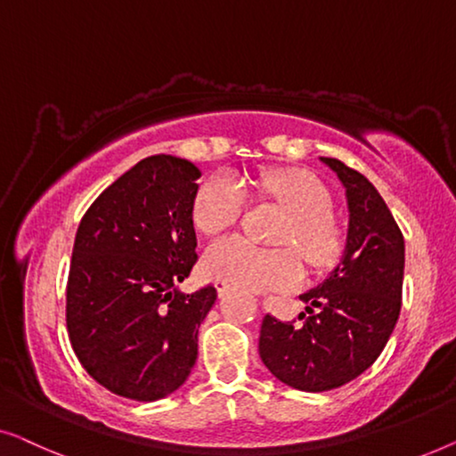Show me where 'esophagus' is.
<instances>
[{
    "label": "esophagus",
    "mask_w": 456,
    "mask_h": 456,
    "mask_svg": "<svg viewBox=\"0 0 456 456\" xmlns=\"http://www.w3.org/2000/svg\"><path fill=\"white\" fill-rule=\"evenodd\" d=\"M229 289H231V287H229L227 281H216V291H219L221 297H225V295L229 293Z\"/></svg>",
    "instance_id": "1"
}]
</instances>
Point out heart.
Returning a JSON list of instances; mask_svg holds the SVG:
<instances>
[{
	"label": "heart",
	"instance_id": "obj_1",
	"mask_svg": "<svg viewBox=\"0 0 456 456\" xmlns=\"http://www.w3.org/2000/svg\"><path fill=\"white\" fill-rule=\"evenodd\" d=\"M256 188L291 215L279 235L281 246L291 248H260L241 237H225L204 254L202 266L208 277L227 281L243 291H287L304 279L298 248L312 271H322L338 258L343 237L329 219L330 196L316 177L301 171H273L262 175ZM246 207L243 185L227 173H216L198 190L191 216L198 231L216 235L233 227Z\"/></svg>",
	"mask_w": 456,
	"mask_h": 456
}]
</instances>
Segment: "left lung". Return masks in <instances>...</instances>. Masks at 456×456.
Instances as JSON below:
<instances>
[{"label":"left lung","mask_w":456,"mask_h":456,"mask_svg":"<svg viewBox=\"0 0 456 456\" xmlns=\"http://www.w3.org/2000/svg\"><path fill=\"white\" fill-rule=\"evenodd\" d=\"M341 179L349 208L347 243L335 271L301 295L297 320L266 314L260 357L274 378L324 393L363 374L382 354L399 320L405 241L387 202L362 173L320 157Z\"/></svg>","instance_id":"8db88e82"}]
</instances>
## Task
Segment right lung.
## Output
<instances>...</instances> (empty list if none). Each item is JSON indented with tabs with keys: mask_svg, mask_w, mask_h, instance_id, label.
<instances>
[{
	"mask_svg": "<svg viewBox=\"0 0 456 456\" xmlns=\"http://www.w3.org/2000/svg\"><path fill=\"white\" fill-rule=\"evenodd\" d=\"M200 169L146 157L82 216L66 287V324L82 368L109 393L157 401L185 382L216 289L182 293L198 262L191 207Z\"/></svg>",
	"mask_w": 456,
	"mask_h": 456,
	"instance_id": "add662e5",
	"label": "right lung"
}]
</instances>
